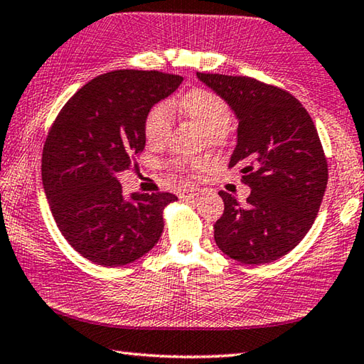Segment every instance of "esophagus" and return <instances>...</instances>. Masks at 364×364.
Masks as SVG:
<instances>
[{
  "label": "esophagus",
  "instance_id": "esophagus-1",
  "mask_svg": "<svg viewBox=\"0 0 364 364\" xmlns=\"http://www.w3.org/2000/svg\"><path fill=\"white\" fill-rule=\"evenodd\" d=\"M200 194V189L197 188H189V189H183L180 193V199L183 200H188V199H193V197H197Z\"/></svg>",
  "mask_w": 364,
  "mask_h": 364
}]
</instances>
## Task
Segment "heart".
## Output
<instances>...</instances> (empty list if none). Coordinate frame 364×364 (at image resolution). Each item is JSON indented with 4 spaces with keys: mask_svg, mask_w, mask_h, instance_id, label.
<instances>
[{
    "mask_svg": "<svg viewBox=\"0 0 364 364\" xmlns=\"http://www.w3.org/2000/svg\"><path fill=\"white\" fill-rule=\"evenodd\" d=\"M180 113L197 122L207 132V138L211 143L224 140L230 121L229 105L215 92L205 89H194L181 95L175 102ZM144 136L149 144H161L165 141L170 132V108L167 103H157L151 107L144 117ZM207 164L203 159H176L175 165L188 170H200Z\"/></svg>",
    "mask_w": 364,
    "mask_h": 364,
    "instance_id": "heart-1",
    "label": "heart"
}]
</instances>
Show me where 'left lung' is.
Returning <instances> with one entry per match:
<instances>
[{
    "mask_svg": "<svg viewBox=\"0 0 364 364\" xmlns=\"http://www.w3.org/2000/svg\"><path fill=\"white\" fill-rule=\"evenodd\" d=\"M197 77L237 117L229 168L240 167L251 189L245 205L220 191L224 213L213 226L216 245L243 264L280 259L312 228L326 191L328 164L312 117L291 94L253 77Z\"/></svg>",
    "mask_w": 364,
    "mask_h": 364,
    "instance_id": "1",
    "label": "left lung"
}]
</instances>
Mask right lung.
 Returning a JSON list of instances; mask_svg holds the SVG:
<instances>
[{
    "mask_svg": "<svg viewBox=\"0 0 364 364\" xmlns=\"http://www.w3.org/2000/svg\"><path fill=\"white\" fill-rule=\"evenodd\" d=\"M181 76L117 70L87 82L65 105L48 135L41 176L62 235L103 267L140 259L164 230L168 193L124 194L117 173L143 153L144 117L170 97Z\"/></svg>",
    "mask_w": 364,
    "mask_h": 364,
    "instance_id": "obj_1",
    "label": "right lung"
}]
</instances>
